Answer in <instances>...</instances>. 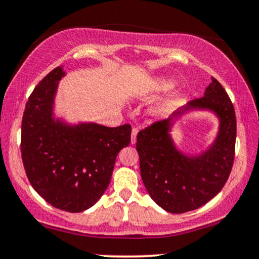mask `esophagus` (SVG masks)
Segmentation results:
<instances>
[{
  "label": "esophagus",
  "mask_w": 259,
  "mask_h": 259,
  "mask_svg": "<svg viewBox=\"0 0 259 259\" xmlns=\"http://www.w3.org/2000/svg\"><path fill=\"white\" fill-rule=\"evenodd\" d=\"M138 133H139L138 127H133V130H132V144H135L136 136H138Z\"/></svg>",
  "instance_id": "1"
}]
</instances>
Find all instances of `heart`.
I'll return each mask as SVG.
<instances>
[{
  "label": "heart",
  "instance_id": "obj_1",
  "mask_svg": "<svg viewBox=\"0 0 259 259\" xmlns=\"http://www.w3.org/2000/svg\"><path fill=\"white\" fill-rule=\"evenodd\" d=\"M175 85L173 80H162L157 84V89H160V90H169Z\"/></svg>",
  "mask_w": 259,
  "mask_h": 259
}]
</instances>
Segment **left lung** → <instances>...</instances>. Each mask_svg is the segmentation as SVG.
<instances>
[{"label": "left lung", "instance_id": "left-lung-1", "mask_svg": "<svg viewBox=\"0 0 259 259\" xmlns=\"http://www.w3.org/2000/svg\"><path fill=\"white\" fill-rule=\"evenodd\" d=\"M187 109H210L221 127L215 144L197 157L175 148L168 130L171 120ZM236 117L230 97L212 76L204 96L190 101L170 118L154 121L138 134L136 150L144 185L152 200L170 213H185L212 200L227 183L235 157Z\"/></svg>", "mask_w": 259, "mask_h": 259}]
</instances>
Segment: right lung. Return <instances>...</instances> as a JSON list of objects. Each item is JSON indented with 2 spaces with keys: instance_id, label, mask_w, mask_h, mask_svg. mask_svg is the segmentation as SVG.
<instances>
[{
  "instance_id": "1",
  "label": "right lung",
  "mask_w": 259,
  "mask_h": 259,
  "mask_svg": "<svg viewBox=\"0 0 259 259\" xmlns=\"http://www.w3.org/2000/svg\"><path fill=\"white\" fill-rule=\"evenodd\" d=\"M63 75L61 67L55 68L29 96L20 151L35 191L53 207L78 213L94 206L108 187L117 154L130 144L132 125L70 126L53 119V99Z\"/></svg>"
}]
</instances>
